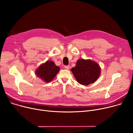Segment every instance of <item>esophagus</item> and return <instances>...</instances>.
Returning a JSON list of instances; mask_svg holds the SVG:
<instances>
[{
  "instance_id": "esophagus-1",
  "label": "esophagus",
  "mask_w": 133,
  "mask_h": 133,
  "mask_svg": "<svg viewBox=\"0 0 133 133\" xmlns=\"http://www.w3.org/2000/svg\"><path fill=\"white\" fill-rule=\"evenodd\" d=\"M64 68H65L66 70H69V69H70V66H69V65H65V66H64Z\"/></svg>"
}]
</instances>
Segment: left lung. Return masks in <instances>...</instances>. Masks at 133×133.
I'll list each match as a JSON object with an SVG mask.
<instances>
[{
  "label": "left lung",
  "instance_id": "obj_1",
  "mask_svg": "<svg viewBox=\"0 0 133 133\" xmlns=\"http://www.w3.org/2000/svg\"><path fill=\"white\" fill-rule=\"evenodd\" d=\"M71 71L78 83L83 85L94 83L98 78L101 68L98 64L90 59H79Z\"/></svg>",
  "mask_w": 133,
  "mask_h": 133
}]
</instances>
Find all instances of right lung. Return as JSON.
Returning <instances> with one entry per match:
<instances>
[{"mask_svg":"<svg viewBox=\"0 0 133 133\" xmlns=\"http://www.w3.org/2000/svg\"><path fill=\"white\" fill-rule=\"evenodd\" d=\"M59 71V67L56 66L53 61H47L38 67L36 74L44 81L49 83L54 78Z\"/></svg>","mask_w":133,"mask_h":133,"instance_id":"add662e5","label":"right lung"}]
</instances>
